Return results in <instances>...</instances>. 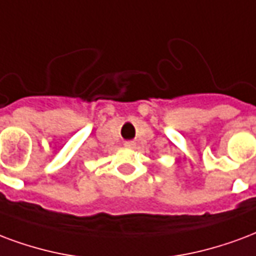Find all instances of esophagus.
I'll list each match as a JSON object with an SVG mask.
<instances>
[{"label": "esophagus", "instance_id": "esophagus-1", "mask_svg": "<svg viewBox=\"0 0 256 256\" xmlns=\"http://www.w3.org/2000/svg\"><path fill=\"white\" fill-rule=\"evenodd\" d=\"M124 146H126V148H133L134 142H133V141H126V142H124Z\"/></svg>", "mask_w": 256, "mask_h": 256}]
</instances>
